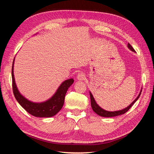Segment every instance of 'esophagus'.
<instances>
[{
  "label": "esophagus",
  "instance_id": "1",
  "mask_svg": "<svg viewBox=\"0 0 154 154\" xmlns=\"http://www.w3.org/2000/svg\"><path fill=\"white\" fill-rule=\"evenodd\" d=\"M77 79L79 81H83L85 79V75L83 73H79L77 75Z\"/></svg>",
  "mask_w": 154,
  "mask_h": 154
}]
</instances>
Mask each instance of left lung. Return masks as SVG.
I'll list each match as a JSON object with an SVG mask.
<instances>
[{
  "mask_svg": "<svg viewBox=\"0 0 154 154\" xmlns=\"http://www.w3.org/2000/svg\"><path fill=\"white\" fill-rule=\"evenodd\" d=\"M128 47L129 49H130L131 51H134V52H135V50L133 47H132L131 45L128 43ZM141 91L140 93V94L138 95V96L137 97V98L135 99V100L132 102V103L129 105V106H128L126 108H125V109H123L122 110H119V111H105L104 109H102L101 107H100L99 106V105L97 104V103H96L94 98H93V95L91 94V92H89L90 93V98H91V107L92 109L93 110V111H94L95 113H96L97 114V115L100 116L101 117H115V116H119V115H122V114H124L125 113L127 112V111L130 109V108L131 107L132 105H133L135 102L136 101L138 98L140 97V96L141 95Z\"/></svg>",
  "mask_w": 154,
  "mask_h": 154,
  "instance_id": "obj_1",
  "label": "left lung"
}]
</instances>
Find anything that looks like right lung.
<instances>
[{"mask_svg":"<svg viewBox=\"0 0 154 154\" xmlns=\"http://www.w3.org/2000/svg\"><path fill=\"white\" fill-rule=\"evenodd\" d=\"M14 61V59L12 67V83H13V93L17 101L27 112L35 117H50L56 115L63 107L66 93L69 87L73 83L74 80L73 79H69L63 82L57 89L56 93L49 100L42 103H33L23 97L17 89L13 73Z\"/></svg>","mask_w":154,"mask_h":154,"instance_id":"right-lung-1","label":"right lung"}]
</instances>
